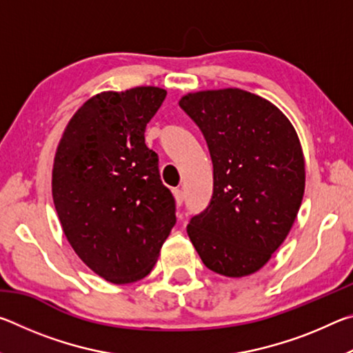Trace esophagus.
<instances>
[{
    "mask_svg": "<svg viewBox=\"0 0 353 353\" xmlns=\"http://www.w3.org/2000/svg\"><path fill=\"white\" fill-rule=\"evenodd\" d=\"M172 194H174V199H176V204L181 207L182 204H183V199H185V194H183V191L181 190V188H176V190H172Z\"/></svg>",
    "mask_w": 353,
    "mask_h": 353,
    "instance_id": "esophagus-1",
    "label": "esophagus"
}]
</instances>
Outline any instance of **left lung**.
<instances>
[{"mask_svg": "<svg viewBox=\"0 0 353 353\" xmlns=\"http://www.w3.org/2000/svg\"><path fill=\"white\" fill-rule=\"evenodd\" d=\"M179 105L204 134L213 196L187 234L208 270L244 277L288 236L305 190L296 129L279 107L240 88L188 93Z\"/></svg>", "mask_w": 353, "mask_h": 353, "instance_id": "1", "label": "left lung"}]
</instances>
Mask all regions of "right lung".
Here are the masks:
<instances>
[{
	"label": "right lung",
	"instance_id": "right-lung-1",
	"mask_svg": "<svg viewBox=\"0 0 353 353\" xmlns=\"http://www.w3.org/2000/svg\"><path fill=\"white\" fill-rule=\"evenodd\" d=\"M166 90L103 92L70 119L52 165V201L77 256L107 282L146 277L176 224L146 124Z\"/></svg>",
	"mask_w": 353,
	"mask_h": 353
}]
</instances>
